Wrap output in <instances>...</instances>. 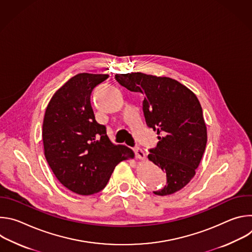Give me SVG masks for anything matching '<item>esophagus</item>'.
<instances>
[{"mask_svg":"<svg viewBox=\"0 0 252 252\" xmlns=\"http://www.w3.org/2000/svg\"><path fill=\"white\" fill-rule=\"evenodd\" d=\"M133 152H134V154H135L136 158H138V159H140V160H143V159L146 158V155H145V153H143V151H142L141 149H139V148H134V149H133Z\"/></svg>","mask_w":252,"mask_h":252,"instance_id":"esophagus-1","label":"esophagus"}]
</instances>
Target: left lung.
Returning <instances> with one entry per match:
<instances>
[{
    "label": "left lung",
    "instance_id": "8db88e82",
    "mask_svg": "<svg viewBox=\"0 0 252 252\" xmlns=\"http://www.w3.org/2000/svg\"><path fill=\"white\" fill-rule=\"evenodd\" d=\"M116 80L145 95L142 111L147 125L159 135L148 158L165 171L167 183L154 193L164 196L181 190L195 175L206 147L207 130L198 98L189 88L166 77L128 73L116 75Z\"/></svg>",
    "mask_w": 252,
    "mask_h": 252
}]
</instances>
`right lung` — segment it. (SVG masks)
Instances as JSON below:
<instances>
[{
	"mask_svg": "<svg viewBox=\"0 0 252 252\" xmlns=\"http://www.w3.org/2000/svg\"><path fill=\"white\" fill-rule=\"evenodd\" d=\"M109 75L82 73L70 78L52 96L43 122L46 159L58 181L81 195L104 189L123 160L134 158L132 150L114 145L91 105V94Z\"/></svg>",
	"mask_w": 252,
	"mask_h": 252,
	"instance_id": "add662e5",
	"label": "right lung"
}]
</instances>
